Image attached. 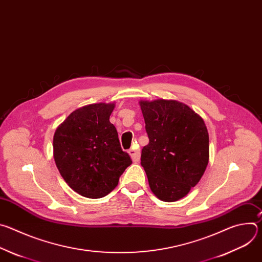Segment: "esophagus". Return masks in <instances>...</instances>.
<instances>
[{"mask_svg": "<svg viewBox=\"0 0 262 262\" xmlns=\"http://www.w3.org/2000/svg\"><path fill=\"white\" fill-rule=\"evenodd\" d=\"M128 154H129L132 160L135 163H138L140 161V149L139 148H132V149H129Z\"/></svg>", "mask_w": 262, "mask_h": 262, "instance_id": "1", "label": "esophagus"}]
</instances>
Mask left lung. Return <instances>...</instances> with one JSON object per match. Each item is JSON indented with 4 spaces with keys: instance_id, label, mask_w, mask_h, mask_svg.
<instances>
[{
    "instance_id": "left-lung-1",
    "label": "left lung",
    "mask_w": 262,
    "mask_h": 262,
    "mask_svg": "<svg viewBox=\"0 0 262 262\" xmlns=\"http://www.w3.org/2000/svg\"><path fill=\"white\" fill-rule=\"evenodd\" d=\"M149 138L141 155L149 186L162 201L174 202L199 182L209 160L203 119L177 100L140 101Z\"/></svg>"
}]
</instances>
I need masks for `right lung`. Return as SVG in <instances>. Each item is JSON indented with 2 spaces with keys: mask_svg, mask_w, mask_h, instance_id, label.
Returning a JSON list of instances; mask_svg holds the SVG:
<instances>
[{
  "mask_svg": "<svg viewBox=\"0 0 262 262\" xmlns=\"http://www.w3.org/2000/svg\"><path fill=\"white\" fill-rule=\"evenodd\" d=\"M114 107V103L104 102L82 106L54 135V159L61 176L74 192L87 198L111 193L133 163L110 122Z\"/></svg>",
  "mask_w": 262,
  "mask_h": 262,
  "instance_id": "obj_1",
  "label": "right lung"
}]
</instances>
